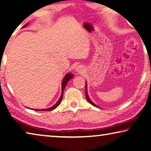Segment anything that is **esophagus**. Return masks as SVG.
Here are the masks:
<instances>
[{
	"instance_id": "esophagus-1",
	"label": "esophagus",
	"mask_w": 151,
	"mask_h": 151,
	"mask_svg": "<svg viewBox=\"0 0 151 151\" xmlns=\"http://www.w3.org/2000/svg\"><path fill=\"white\" fill-rule=\"evenodd\" d=\"M76 72H78L79 73H83V72L84 71V68L83 66H81V65H78V66L76 68Z\"/></svg>"
}]
</instances>
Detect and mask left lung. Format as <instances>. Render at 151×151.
<instances>
[{"instance_id":"obj_1","label":"left lung","mask_w":151,"mask_h":151,"mask_svg":"<svg viewBox=\"0 0 151 151\" xmlns=\"http://www.w3.org/2000/svg\"><path fill=\"white\" fill-rule=\"evenodd\" d=\"M85 96H86V99H87V100L88 101V102H89L90 104H91L93 106H95V107H97V108H99V109H101L100 107L99 106H98L97 105H96L95 103H94V102L91 100V99L89 98V95H88V92H87V81L85 82Z\"/></svg>"}]
</instances>
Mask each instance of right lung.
<instances>
[{
	"mask_svg": "<svg viewBox=\"0 0 151 151\" xmlns=\"http://www.w3.org/2000/svg\"><path fill=\"white\" fill-rule=\"evenodd\" d=\"M28 24H29V23H27V24H25L24 27H23V28H24L27 26V25H28ZM73 78V75L72 74V73L70 72H68L67 73L66 75H65V76L64 77L63 79H62V94H61V96L60 97V99H58V101H57V102L55 104L53 105L52 106H51L50 108H48V109H32L33 110H42V111H50V110H52L54 109H55L56 107H57L58 105L60 104V102H62V98H63V93H64V90L65 89V87H66V85L68 83V82L71 79H72Z\"/></svg>",
	"mask_w": 151,
	"mask_h": 151,
	"instance_id": "obj_1",
	"label": "right lung"
}]
</instances>
